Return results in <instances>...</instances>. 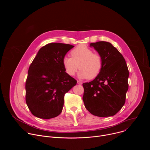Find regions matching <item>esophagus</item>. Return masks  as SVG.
Here are the masks:
<instances>
[{"label":"esophagus","instance_id":"1","mask_svg":"<svg viewBox=\"0 0 150 150\" xmlns=\"http://www.w3.org/2000/svg\"><path fill=\"white\" fill-rule=\"evenodd\" d=\"M77 83H78V85H81V84H82V82H81V81H77Z\"/></svg>","mask_w":150,"mask_h":150}]
</instances>
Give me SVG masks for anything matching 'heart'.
Instances as JSON below:
<instances>
[{
  "instance_id": "heart-1",
  "label": "heart",
  "mask_w": 150,
  "mask_h": 150,
  "mask_svg": "<svg viewBox=\"0 0 150 150\" xmlns=\"http://www.w3.org/2000/svg\"><path fill=\"white\" fill-rule=\"evenodd\" d=\"M71 54L72 57L63 59V67L67 74L73 76L79 68L81 78L93 79L99 75L103 67V59L100 54L94 53L92 49L84 45L74 49Z\"/></svg>"
}]
</instances>
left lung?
I'll return each instance as SVG.
<instances>
[{
	"label": "left lung",
	"mask_w": 150,
	"mask_h": 150,
	"mask_svg": "<svg viewBox=\"0 0 150 150\" xmlns=\"http://www.w3.org/2000/svg\"><path fill=\"white\" fill-rule=\"evenodd\" d=\"M90 46L102 57L103 67L93 81L82 84V100L85 108L92 115L112 116L125 104L129 71L122 54L110 42L98 41Z\"/></svg>",
	"instance_id": "8db88e82"
}]
</instances>
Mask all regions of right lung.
<instances>
[{"label": "right lung", "instance_id": "1", "mask_svg": "<svg viewBox=\"0 0 150 150\" xmlns=\"http://www.w3.org/2000/svg\"><path fill=\"white\" fill-rule=\"evenodd\" d=\"M74 46L52 42L42 47L31 63L25 82V101L31 113L49 119L59 115L64 96L76 84L67 74L63 59Z\"/></svg>", "mask_w": 150, "mask_h": 150}]
</instances>
